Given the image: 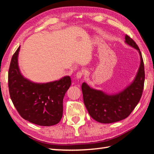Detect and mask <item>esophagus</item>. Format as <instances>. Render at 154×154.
Instances as JSON below:
<instances>
[{"mask_svg":"<svg viewBox=\"0 0 154 154\" xmlns=\"http://www.w3.org/2000/svg\"><path fill=\"white\" fill-rule=\"evenodd\" d=\"M83 75H84V72L82 71L78 72L77 74H76V78H78V79H80V78H81L83 76Z\"/></svg>","mask_w":154,"mask_h":154,"instance_id":"1","label":"esophagus"}]
</instances>
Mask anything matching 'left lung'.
<instances>
[{
	"label": "left lung",
	"mask_w": 154,
	"mask_h": 154,
	"mask_svg": "<svg viewBox=\"0 0 154 154\" xmlns=\"http://www.w3.org/2000/svg\"><path fill=\"white\" fill-rule=\"evenodd\" d=\"M125 42L138 51L140 66L134 82L125 90L115 95H107L94 90L84 82L82 84L84 103L89 114L101 123H112L128 117L138 105L144 90L145 72L142 53L137 44L128 35Z\"/></svg>",
	"instance_id": "obj_1"
}]
</instances>
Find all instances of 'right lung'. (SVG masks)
<instances>
[{"label": "right lung", "instance_id": "right-lung-1", "mask_svg": "<svg viewBox=\"0 0 154 154\" xmlns=\"http://www.w3.org/2000/svg\"><path fill=\"white\" fill-rule=\"evenodd\" d=\"M20 47L12 55L8 70L10 98L21 117L32 123L49 126L59 123L63 117V98L71 85L70 76L46 84L26 79L18 65Z\"/></svg>", "mask_w": 154, "mask_h": 154}]
</instances>
